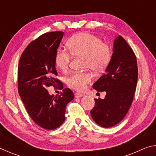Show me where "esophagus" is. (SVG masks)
<instances>
[{"mask_svg":"<svg viewBox=\"0 0 156 156\" xmlns=\"http://www.w3.org/2000/svg\"><path fill=\"white\" fill-rule=\"evenodd\" d=\"M84 96V94H80V93H76L75 94V97L76 98H80V97H83Z\"/></svg>","mask_w":156,"mask_h":156,"instance_id":"1","label":"esophagus"}]
</instances>
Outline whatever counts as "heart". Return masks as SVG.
<instances>
[{
	"mask_svg": "<svg viewBox=\"0 0 156 156\" xmlns=\"http://www.w3.org/2000/svg\"><path fill=\"white\" fill-rule=\"evenodd\" d=\"M66 45L73 57L83 58V68L90 69L96 73L104 72L112 60L111 47L90 33L75 34L68 39ZM69 53L66 50L60 49L55 55V65L62 72H67L69 68L72 57ZM91 80L90 72H76L66 79V83L71 89L82 91Z\"/></svg>",
	"mask_w": 156,
	"mask_h": 156,
	"instance_id": "1",
	"label": "heart"
}]
</instances>
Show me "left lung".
I'll list each match as a JSON object with an SVG mask.
<instances>
[{
    "mask_svg": "<svg viewBox=\"0 0 156 156\" xmlns=\"http://www.w3.org/2000/svg\"><path fill=\"white\" fill-rule=\"evenodd\" d=\"M138 76L136 55L125 39L118 36L105 73L93 84L98 92L107 93L104 99H94L95 106L90 112L98 125L109 128L125 118L133 100Z\"/></svg>",
    "mask_w": 156,
    "mask_h": 156,
    "instance_id": "1",
    "label": "left lung"
}]
</instances>
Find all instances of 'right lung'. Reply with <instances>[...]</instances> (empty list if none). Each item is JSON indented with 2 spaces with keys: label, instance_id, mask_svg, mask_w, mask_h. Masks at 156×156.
Wrapping results in <instances>:
<instances>
[{
  "label": "right lung",
  "instance_id": "right-lung-1",
  "mask_svg": "<svg viewBox=\"0 0 156 156\" xmlns=\"http://www.w3.org/2000/svg\"><path fill=\"white\" fill-rule=\"evenodd\" d=\"M64 32L51 31L31 41L23 52L18 68V90L23 104L34 122L52 130L65 120V108L74 98L72 91L63 89L55 65V55ZM63 89L56 98L46 89L50 86Z\"/></svg>",
  "mask_w": 156,
  "mask_h": 156
}]
</instances>
